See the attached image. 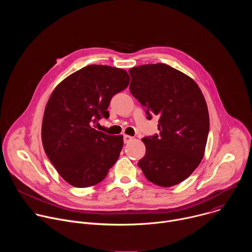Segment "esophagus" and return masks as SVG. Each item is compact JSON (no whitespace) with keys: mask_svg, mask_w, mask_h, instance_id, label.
<instances>
[{"mask_svg":"<svg viewBox=\"0 0 252 252\" xmlns=\"http://www.w3.org/2000/svg\"><path fill=\"white\" fill-rule=\"evenodd\" d=\"M132 138H133L132 136L125 134V135H124V142H125V143H128V142H130V141L132 140Z\"/></svg>","mask_w":252,"mask_h":252,"instance_id":"obj_1","label":"esophagus"}]
</instances>
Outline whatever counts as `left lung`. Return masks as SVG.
<instances>
[{
    "instance_id": "1",
    "label": "left lung",
    "mask_w": 252,
    "mask_h": 252,
    "mask_svg": "<svg viewBox=\"0 0 252 252\" xmlns=\"http://www.w3.org/2000/svg\"><path fill=\"white\" fill-rule=\"evenodd\" d=\"M130 94L148 120L158 116L159 134L143 137L146 156L138 162L153 184L169 188L187 179L200 163L209 131L204 96L196 83L165 63L128 69Z\"/></svg>"
}]
</instances>
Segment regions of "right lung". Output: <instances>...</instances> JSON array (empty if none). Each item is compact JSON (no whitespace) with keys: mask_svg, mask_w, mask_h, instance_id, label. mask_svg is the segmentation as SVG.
I'll return each instance as SVG.
<instances>
[{"mask_svg":"<svg viewBox=\"0 0 252 252\" xmlns=\"http://www.w3.org/2000/svg\"><path fill=\"white\" fill-rule=\"evenodd\" d=\"M128 83L123 68L91 64L65 78L51 94L42 125L43 147L70 186L97 185L118 160L123 135L105 134L94 126L109 119L112 97Z\"/></svg>","mask_w":252,"mask_h":252,"instance_id":"right-lung-1","label":"right lung"}]
</instances>
